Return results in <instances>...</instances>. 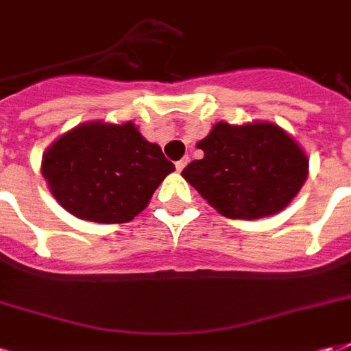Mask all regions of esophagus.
<instances>
[{
  "instance_id": "1",
  "label": "esophagus",
  "mask_w": 351,
  "mask_h": 351,
  "mask_svg": "<svg viewBox=\"0 0 351 351\" xmlns=\"http://www.w3.org/2000/svg\"><path fill=\"white\" fill-rule=\"evenodd\" d=\"M186 162H189V158H181V160H178V162H176V168H178L179 172H181V170H183V168L186 166Z\"/></svg>"
}]
</instances>
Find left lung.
<instances>
[{
	"mask_svg": "<svg viewBox=\"0 0 351 351\" xmlns=\"http://www.w3.org/2000/svg\"><path fill=\"white\" fill-rule=\"evenodd\" d=\"M204 151L181 176L228 219H262L282 211L308 176V158L275 123H215L196 144Z\"/></svg>",
	"mask_w": 351,
	"mask_h": 351,
	"instance_id": "obj_1",
	"label": "left lung"
}]
</instances>
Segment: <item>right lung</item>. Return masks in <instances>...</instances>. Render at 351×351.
<instances>
[{"instance_id": "1", "label": "right lung", "mask_w": 351, "mask_h": 351, "mask_svg": "<svg viewBox=\"0 0 351 351\" xmlns=\"http://www.w3.org/2000/svg\"><path fill=\"white\" fill-rule=\"evenodd\" d=\"M176 166L134 123H82L43 155L40 172L69 213L91 222H129Z\"/></svg>"}]
</instances>
